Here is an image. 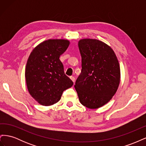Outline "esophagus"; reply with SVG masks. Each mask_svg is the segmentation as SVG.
<instances>
[{
  "label": "esophagus",
  "instance_id": "34e87169",
  "mask_svg": "<svg viewBox=\"0 0 146 146\" xmlns=\"http://www.w3.org/2000/svg\"><path fill=\"white\" fill-rule=\"evenodd\" d=\"M70 78L71 79L72 81L73 82H75V80H76V78H75V77H73V76L70 77Z\"/></svg>",
  "mask_w": 146,
  "mask_h": 146
}]
</instances>
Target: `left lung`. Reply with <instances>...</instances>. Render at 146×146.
Listing matches in <instances>:
<instances>
[{"instance_id":"1","label":"left lung","mask_w":146,"mask_h":146,"mask_svg":"<svg viewBox=\"0 0 146 146\" xmlns=\"http://www.w3.org/2000/svg\"><path fill=\"white\" fill-rule=\"evenodd\" d=\"M78 46L82 69L74 87L83 106L99 108L116 92L120 83V66L111 47L102 41L82 39Z\"/></svg>"}]
</instances>
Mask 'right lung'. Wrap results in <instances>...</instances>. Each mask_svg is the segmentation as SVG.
<instances>
[{"instance_id": "obj_1", "label": "right lung", "mask_w": 146, "mask_h": 146, "mask_svg": "<svg viewBox=\"0 0 146 146\" xmlns=\"http://www.w3.org/2000/svg\"><path fill=\"white\" fill-rule=\"evenodd\" d=\"M69 44L67 39H49L39 44L31 52L25 77L29 94L39 104H56L63 91L73 85L59 59Z\"/></svg>"}]
</instances>
